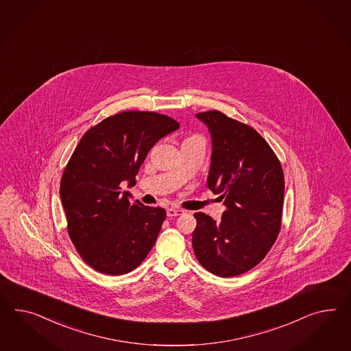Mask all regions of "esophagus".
Here are the masks:
<instances>
[{"label": "esophagus", "instance_id": "esophagus-1", "mask_svg": "<svg viewBox=\"0 0 351 351\" xmlns=\"http://www.w3.org/2000/svg\"><path fill=\"white\" fill-rule=\"evenodd\" d=\"M184 215V210L180 208H169L167 209V216L169 217H176V216H181Z\"/></svg>", "mask_w": 351, "mask_h": 351}]
</instances>
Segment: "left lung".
Masks as SVG:
<instances>
[{"mask_svg": "<svg viewBox=\"0 0 351 351\" xmlns=\"http://www.w3.org/2000/svg\"><path fill=\"white\" fill-rule=\"evenodd\" d=\"M208 128L212 156L207 186L223 200L219 221L197 212L193 249L219 277L241 275L269 252L281 228L284 171L268 143L219 111L195 114Z\"/></svg>", "mask_w": 351, "mask_h": 351, "instance_id": "left-lung-1", "label": "left lung"}]
</instances>
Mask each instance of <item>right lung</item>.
I'll return each instance as SVG.
<instances>
[{
  "label": "right lung",
  "instance_id": "add662e5",
  "mask_svg": "<svg viewBox=\"0 0 351 351\" xmlns=\"http://www.w3.org/2000/svg\"><path fill=\"white\" fill-rule=\"evenodd\" d=\"M166 114L125 111L89 129L62 173L67 231L84 262L104 275L132 272L151 252L166 210L132 202L120 184L135 176L152 147L176 132Z\"/></svg>",
  "mask_w": 351,
  "mask_h": 351
}]
</instances>
